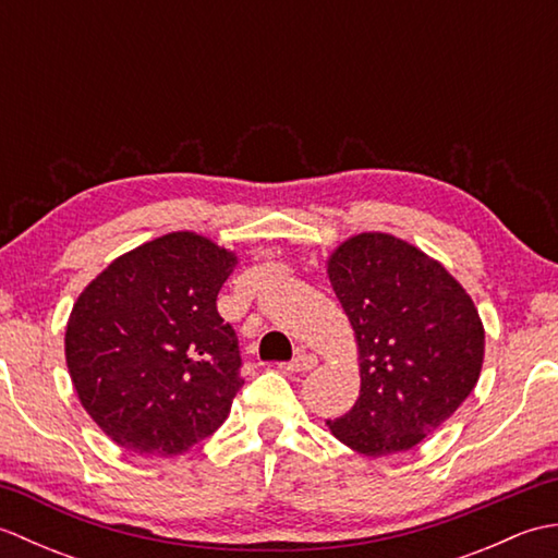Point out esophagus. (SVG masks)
Masks as SVG:
<instances>
[{"instance_id":"1","label":"esophagus","mask_w":558,"mask_h":558,"mask_svg":"<svg viewBox=\"0 0 558 558\" xmlns=\"http://www.w3.org/2000/svg\"><path fill=\"white\" fill-rule=\"evenodd\" d=\"M316 364H318V360L314 357V354H310V352H300L298 357H292V360L288 362V372H298V374H302V372H312Z\"/></svg>"}]
</instances>
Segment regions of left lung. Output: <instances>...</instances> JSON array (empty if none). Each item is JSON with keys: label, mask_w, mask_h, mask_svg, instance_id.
<instances>
[{"label": "left lung", "mask_w": 558, "mask_h": 558, "mask_svg": "<svg viewBox=\"0 0 558 558\" xmlns=\"http://www.w3.org/2000/svg\"><path fill=\"white\" fill-rule=\"evenodd\" d=\"M360 350V398L328 420L338 441L384 458L434 434L475 388L484 326L470 294L417 246L362 232L328 258Z\"/></svg>", "instance_id": "left-lung-1"}]
</instances>
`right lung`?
I'll return each mask as SVG.
<instances>
[{"instance_id":"right-lung-1","label":"right lung","mask_w":558,"mask_h":558,"mask_svg":"<svg viewBox=\"0 0 558 558\" xmlns=\"http://www.w3.org/2000/svg\"><path fill=\"white\" fill-rule=\"evenodd\" d=\"M236 264L196 232H170L105 268L71 310L64 352L81 405L117 446L180 456L228 420L240 342L218 314Z\"/></svg>"}]
</instances>
